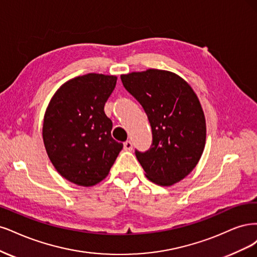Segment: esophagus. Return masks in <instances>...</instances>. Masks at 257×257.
Here are the masks:
<instances>
[{
	"label": "esophagus",
	"instance_id": "34e87169",
	"mask_svg": "<svg viewBox=\"0 0 257 257\" xmlns=\"http://www.w3.org/2000/svg\"><path fill=\"white\" fill-rule=\"evenodd\" d=\"M123 150L127 151V152L132 151V143L130 142V141H126V142L123 143Z\"/></svg>",
	"mask_w": 257,
	"mask_h": 257
}]
</instances>
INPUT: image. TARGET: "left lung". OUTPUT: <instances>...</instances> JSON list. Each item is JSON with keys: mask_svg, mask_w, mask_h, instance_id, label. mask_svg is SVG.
Returning a JSON list of instances; mask_svg holds the SVG:
<instances>
[{"mask_svg": "<svg viewBox=\"0 0 257 257\" xmlns=\"http://www.w3.org/2000/svg\"><path fill=\"white\" fill-rule=\"evenodd\" d=\"M122 85L147 115L153 134L148 151L136 150L146 177L172 186L192 172L206 142V121L192 87L177 74L147 69L120 76Z\"/></svg>", "mask_w": 257, "mask_h": 257, "instance_id": "1", "label": "left lung"}]
</instances>
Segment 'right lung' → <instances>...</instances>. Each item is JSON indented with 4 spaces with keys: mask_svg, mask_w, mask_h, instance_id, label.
<instances>
[{
    "mask_svg": "<svg viewBox=\"0 0 257 257\" xmlns=\"http://www.w3.org/2000/svg\"><path fill=\"white\" fill-rule=\"evenodd\" d=\"M117 78L87 73L64 83L49 103L43 126L47 154L56 171L78 186L90 187L109 174L122 144L111 136L104 104Z\"/></svg>",
    "mask_w": 257,
    "mask_h": 257,
    "instance_id": "obj_1",
    "label": "right lung"
}]
</instances>
